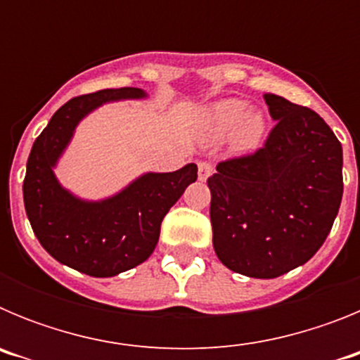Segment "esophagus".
<instances>
[{"mask_svg":"<svg viewBox=\"0 0 360 360\" xmlns=\"http://www.w3.org/2000/svg\"><path fill=\"white\" fill-rule=\"evenodd\" d=\"M212 173H214V165H212L211 162L207 160L198 162V178L202 180V182L203 180H207Z\"/></svg>","mask_w":360,"mask_h":360,"instance_id":"obj_1","label":"esophagus"}]
</instances>
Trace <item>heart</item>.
<instances>
[{"label": "heart", "mask_w": 360, "mask_h": 360, "mask_svg": "<svg viewBox=\"0 0 360 360\" xmlns=\"http://www.w3.org/2000/svg\"><path fill=\"white\" fill-rule=\"evenodd\" d=\"M203 128L212 139H224L232 133V144L238 151H252L265 135V117L262 111H247L241 98H224L203 113Z\"/></svg>", "instance_id": "b5f03b06"}]
</instances>
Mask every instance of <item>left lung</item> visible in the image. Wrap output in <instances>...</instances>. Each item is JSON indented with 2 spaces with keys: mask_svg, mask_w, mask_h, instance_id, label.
<instances>
[{
  "mask_svg": "<svg viewBox=\"0 0 360 360\" xmlns=\"http://www.w3.org/2000/svg\"><path fill=\"white\" fill-rule=\"evenodd\" d=\"M270 129L263 148L216 165L212 245L227 269L257 279L310 259L332 231L342 198V148L307 106L265 95Z\"/></svg>",
  "mask_w": 360,
  "mask_h": 360,
  "instance_id": "obj_1",
  "label": "left lung"
}]
</instances>
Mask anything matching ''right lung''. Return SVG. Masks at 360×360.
I'll return each mask as SVG.
<instances>
[{"mask_svg":"<svg viewBox=\"0 0 360 360\" xmlns=\"http://www.w3.org/2000/svg\"><path fill=\"white\" fill-rule=\"evenodd\" d=\"M142 97L141 88H113L70 98L37 136L27 162L23 200L32 231L57 262L94 278H111L144 263L157 247L164 216L198 178L195 164L148 173L101 202H84L57 182L53 165L79 120L110 101Z\"/></svg>","mask_w":360,"mask_h":360,"instance_id":"1","label":"right lung"}]
</instances>
